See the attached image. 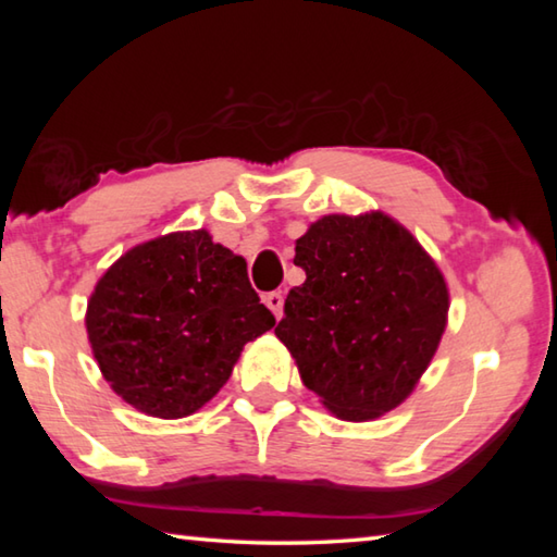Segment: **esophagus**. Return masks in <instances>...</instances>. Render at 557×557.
<instances>
[{
	"label": "esophagus",
	"instance_id": "esophagus-1",
	"mask_svg": "<svg viewBox=\"0 0 557 557\" xmlns=\"http://www.w3.org/2000/svg\"><path fill=\"white\" fill-rule=\"evenodd\" d=\"M265 305L272 309V314L280 319L282 309H285V295H282V292H270V295L265 297Z\"/></svg>",
	"mask_w": 557,
	"mask_h": 557
}]
</instances>
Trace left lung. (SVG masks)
Returning <instances> with one entry per match:
<instances>
[{
	"label": "left lung",
	"mask_w": 557,
	"mask_h": 557,
	"mask_svg": "<svg viewBox=\"0 0 557 557\" xmlns=\"http://www.w3.org/2000/svg\"><path fill=\"white\" fill-rule=\"evenodd\" d=\"M307 272L275 334L299 375L344 420L408 398L447 324L449 295L412 235L383 213L324 215L297 240Z\"/></svg>",
	"instance_id": "obj_1"
}]
</instances>
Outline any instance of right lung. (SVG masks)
<instances>
[{"mask_svg": "<svg viewBox=\"0 0 557 557\" xmlns=\"http://www.w3.org/2000/svg\"><path fill=\"white\" fill-rule=\"evenodd\" d=\"M88 338L112 391L154 418H186L231 379L243 346L275 326L245 260L206 231L125 252L88 301Z\"/></svg>", "mask_w": 557, "mask_h": 557, "instance_id": "right-lung-1", "label": "right lung"}]
</instances>
